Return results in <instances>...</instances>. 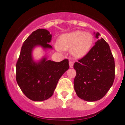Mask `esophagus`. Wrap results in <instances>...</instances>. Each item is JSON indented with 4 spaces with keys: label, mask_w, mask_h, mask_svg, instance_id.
I'll use <instances>...</instances> for the list:
<instances>
[{
    "label": "esophagus",
    "mask_w": 125,
    "mask_h": 125,
    "mask_svg": "<svg viewBox=\"0 0 125 125\" xmlns=\"http://www.w3.org/2000/svg\"><path fill=\"white\" fill-rule=\"evenodd\" d=\"M69 67L71 68H72L73 67V64H74V62L73 61H69Z\"/></svg>",
    "instance_id": "obj_1"
}]
</instances>
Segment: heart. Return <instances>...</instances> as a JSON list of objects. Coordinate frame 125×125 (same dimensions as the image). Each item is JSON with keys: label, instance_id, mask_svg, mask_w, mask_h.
<instances>
[{"label": "heart", "instance_id": "1", "mask_svg": "<svg viewBox=\"0 0 125 125\" xmlns=\"http://www.w3.org/2000/svg\"><path fill=\"white\" fill-rule=\"evenodd\" d=\"M93 41V36L90 32L75 31L59 36L57 49L58 51L70 50L73 57L81 58L90 51Z\"/></svg>", "mask_w": 125, "mask_h": 125}]
</instances>
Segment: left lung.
Segmentation results:
<instances>
[{
  "instance_id": "8db88e82",
  "label": "left lung",
  "mask_w": 125,
  "mask_h": 125,
  "mask_svg": "<svg viewBox=\"0 0 125 125\" xmlns=\"http://www.w3.org/2000/svg\"><path fill=\"white\" fill-rule=\"evenodd\" d=\"M98 39L99 32L94 33ZM74 87L79 98L87 101L101 100L115 79V60L108 43L101 38L84 57L74 64Z\"/></svg>"
}]
</instances>
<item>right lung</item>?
Segmentation results:
<instances>
[{"label": "right lung", "mask_w": 125, "mask_h": 125, "mask_svg": "<svg viewBox=\"0 0 125 125\" xmlns=\"http://www.w3.org/2000/svg\"><path fill=\"white\" fill-rule=\"evenodd\" d=\"M52 35L47 30L39 29L23 43L16 64V81L29 99L34 101L47 100L52 96L58 81L69 69L68 59L61 62L48 60L46 56L38 61L32 57V51L41 46L44 50L52 49L49 44Z\"/></svg>", "instance_id": "obj_1"}]
</instances>
